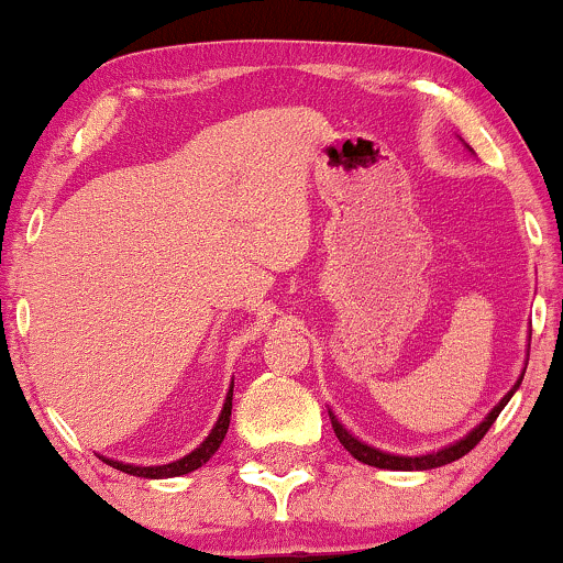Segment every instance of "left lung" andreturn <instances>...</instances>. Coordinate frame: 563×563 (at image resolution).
Segmentation results:
<instances>
[{
  "label": "left lung",
  "instance_id": "8db88e82",
  "mask_svg": "<svg viewBox=\"0 0 563 563\" xmlns=\"http://www.w3.org/2000/svg\"><path fill=\"white\" fill-rule=\"evenodd\" d=\"M521 378H525V376H521ZM521 378L516 380L514 389H510L506 397H503L500 402L493 407V410H489V416L484 418V421L476 426L474 431H468L466 437L457 439L455 444H448V448H442V450H437V452H426V455H391V452L371 448V444L360 442L357 437L349 434V431L339 423V418H335L331 410H328V412H331V423H333L335 437H339V442L344 444V448L352 452V457H357L360 463H367V466H376V468H389V471H429V468H437V466H448V463L457 461V457H463V455H466V452L474 450L476 444L482 442V437L489 431V426L495 423V418L500 416L503 407L508 405V399L514 397V391L519 389Z\"/></svg>",
  "mask_w": 563,
  "mask_h": 563
}]
</instances>
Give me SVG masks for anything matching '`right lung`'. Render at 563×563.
I'll list each match as a JSON object with an SVG mask.
<instances>
[{"instance_id": "1", "label": "right lung", "mask_w": 563, "mask_h": 563, "mask_svg": "<svg viewBox=\"0 0 563 563\" xmlns=\"http://www.w3.org/2000/svg\"><path fill=\"white\" fill-rule=\"evenodd\" d=\"M230 416H232V384H230L228 397H224V407H222V412H219L214 429H211V434L206 437L203 442H200L198 448L190 452V455L179 457V461H174V463H166V466H132V463L111 461V457H102V455L100 457L108 463V466L124 471V474L142 476V479H169V476L190 474V471L203 466V463L219 450V444L224 442V434H228V429H230Z\"/></svg>"}]
</instances>
